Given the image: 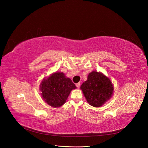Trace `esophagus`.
<instances>
[{
  "instance_id": "1",
  "label": "esophagus",
  "mask_w": 148,
  "mask_h": 148,
  "mask_svg": "<svg viewBox=\"0 0 148 148\" xmlns=\"http://www.w3.org/2000/svg\"><path fill=\"white\" fill-rule=\"evenodd\" d=\"M76 86H77L78 88H79V86H80V83H78L76 84Z\"/></svg>"
}]
</instances>
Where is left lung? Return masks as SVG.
<instances>
[{
  "instance_id": "1",
  "label": "left lung",
  "mask_w": 148,
  "mask_h": 148,
  "mask_svg": "<svg viewBox=\"0 0 148 148\" xmlns=\"http://www.w3.org/2000/svg\"><path fill=\"white\" fill-rule=\"evenodd\" d=\"M87 102L91 106L99 107L110 99L113 93V85L105 75L92 71L88 79L80 87Z\"/></svg>"
}]
</instances>
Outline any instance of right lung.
Masks as SVG:
<instances>
[{"label": "right lung", "mask_w": 148, "mask_h": 148, "mask_svg": "<svg viewBox=\"0 0 148 148\" xmlns=\"http://www.w3.org/2000/svg\"><path fill=\"white\" fill-rule=\"evenodd\" d=\"M75 88V84L62 72H56L44 79L40 86L43 99L53 107L63 105L71 91Z\"/></svg>", "instance_id": "1"}]
</instances>
